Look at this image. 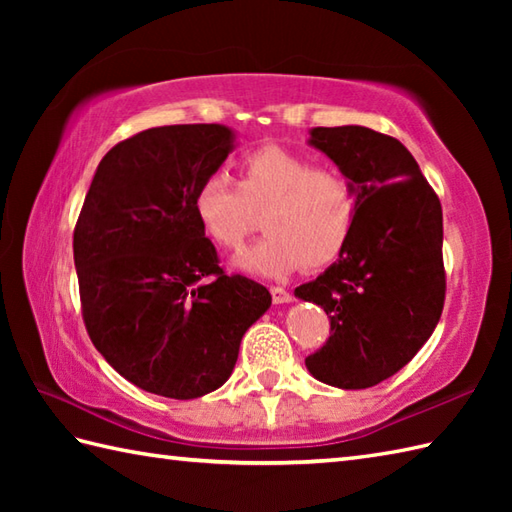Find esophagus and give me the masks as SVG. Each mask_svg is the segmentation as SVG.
Listing matches in <instances>:
<instances>
[{"mask_svg": "<svg viewBox=\"0 0 512 512\" xmlns=\"http://www.w3.org/2000/svg\"><path fill=\"white\" fill-rule=\"evenodd\" d=\"M270 295H273V301H275V303H290V301H292L290 290L281 288V286H273V288H270Z\"/></svg>", "mask_w": 512, "mask_h": 512, "instance_id": "obj_1", "label": "esophagus"}]
</instances>
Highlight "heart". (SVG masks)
I'll return each instance as SVG.
<instances>
[{"instance_id": "heart-1", "label": "heart", "mask_w": 512, "mask_h": 512, "mask_svg": "<svg viewBox=\"0 0 512 512\" xmlns=\"http://www.w3.org/2000/svg\"><path fill=\"white\" fill-rule=\"evenodd\" d=\"M237 182L222 171L195 191L193 211L206 237L239 250L264 214L268 235L235 259L255 275H288L330 266L350 242L358 217L356 184L341 169L281 145H262L237 160Z\"/></svg>"}]
</instances>
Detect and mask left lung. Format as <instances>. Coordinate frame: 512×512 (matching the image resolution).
Masks as SVG:
<instances>
[{"label": "left lung", "mask_w": 512, "mask_h": 512, "mask_svg": "<svg viewBox=\"0 0 512 512\" xmlns=\"http://www.w3.org/2000/svg\"><path fill=\"white\" fill-rule=\"evenodd\" d=\"M310 145L356 184L358 217L339 259L295 290L330 317V339L306 367L325 385L374 387L405 367L440 321L442 206L396 138L358 125L314 127Z\"/></svg>", "instance_id": "left-lung-1"}]
</instances>
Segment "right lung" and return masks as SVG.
Listing matches in <instances>:
<instances>
[{
	"label": "right lung",
	"instance_id": "right-lung-1",
	"mask_svg": "<svg viewBox=\"0 0 512 512\" xmlns=\"http://www.w3.org/2000/svg\"><path fill=\"white\" fill-rule=\"evenodd\" d=\"M231 149L224 125L145 129L107 151L76 220L85 330L149 394L191 400L222 387L273 301L257 281L224 273L193 211Z\"/></svg>",
	"mask_w": 512,
	"mask_h": 512
}]
</instances>
